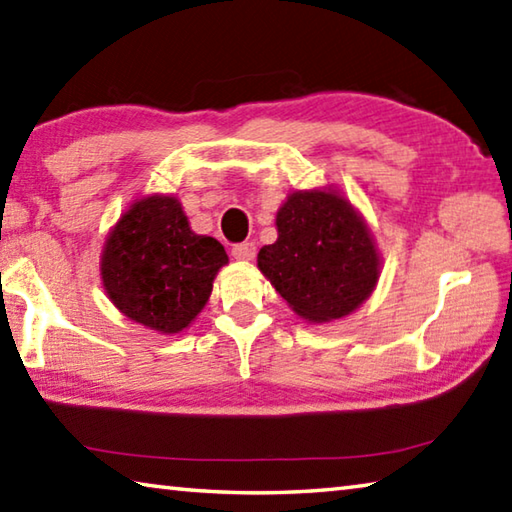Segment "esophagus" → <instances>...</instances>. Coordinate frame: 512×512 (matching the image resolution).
<instances>
[{
    "label": "esophagus",
    "instance_id": "obj_1",
    "mask_svg": "<svg viewBox=\"0 0 512 512\" xmlns=\"http://www.w3.org/2000/svg\"><path fill=\"white\" fill-rule=\"evenodd\" d=\"M255 253H257L255 241H241V244L232 246V257L244 259V262H248V259H253Z\"/></svg>",
    "mask_w": 512,
    "mask_h": 512
}]
</instances>
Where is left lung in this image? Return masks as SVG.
<instances>
[{
    "label": "left lung",
    "mask_w": 512,
    "mask_h": 512,
    "mask_svg": "<svg viewBox=\"0 0 512 512\" xmlns=\"http://www.w3.org/2000/svg\"><path fill=\"white\" fill-rule=\"evenodd\" d=\"M275 226L277 241L259 250L257 266L300 318H345L374 291L380 275L374 239L338 192L288 194Z\"/></svg>",
    "instance_id": "obj_1"
}]
</instances>
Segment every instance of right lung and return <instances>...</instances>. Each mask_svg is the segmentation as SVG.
I'll return each instance as SVG.
<instances>
[{
  "mask_svg": "<svg viewBox=\"0 0 512 512\" xmlns=\"http://www.w3.org/2000/svg\"><path fill=\"white\" fill-rule=\"evenodd\" d=\"M224 264V246L190 230L179 199L154 194L132 203L109 232L100 275L129 320L179 333L206 306Z\"/></svg>",
  "mask_w": 512,
  "mask_h": 512,
  "instance_id": "1",
  "label": "right lung"
}]
</instances>
